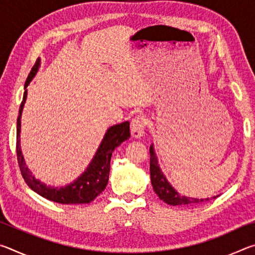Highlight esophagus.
Masks as SVG:
<instances>
[{
	"label": "esophagus",
	"mask_w": 255,
	"mask_h": 255,
	"mask_svg": "<svg viewBox=\"0 0 255 255\" xmlns=\"http://www.w3.org/2000/svg\"><path fill=\"white\" fill-rule=\"evenodd\" d=\"M146 119L144 117H138L133 118L130 128H131V136L135 138H141L144 136V131H145V127H146Z\"/></svg>",
	"instance_id": "34e87169"
}]
</instances>
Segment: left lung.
Here are the masks:
<instances>
[{
  "label": "left lung",
  "mask_w": 255,
  "mask_h": 255,
  "mask_svg": "<svg viewBox=\"0 0 255 255\" xmlns=\"http://www.w3.org/2000/svg\"><path fill=\"white\" fill-rule=\"evenodd\" d=\"M149 172H150V181H152L153 189L156 195L159 197V199L166 202L167 205L172 206H189L200 204V202L209 201L211 199H216L218 196H214L211 198H192V197H185L179 193L176 190L172 187V184L167 181L166 176L159 167L158 159L156 154H155L154 144L149 146Z\"/></svg>",
  "instance_id": "left-lung-1"
}]
</instances>
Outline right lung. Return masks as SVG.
<instances>
[{"mask_svg": "<svg viewBox=\"0 0 255 255\" xmlns=\"http://www.w3.org/2000/svg\"><path fill=\"white\" fill-rule=\"evenodd\" d=\"M39 67L40 58H38L24 83V93L22 102H21L19 108L18 120H16V156H18L21 174H22L25 183L29 185L30 189H32L38 195L50 201L64 205L90 204L107 187L108 180H109L110 159L112 152L123 141L129 139V137H130L129 122L114 125V126L108 128L101 144L99 145V148L97 149L88 167H86V170L73 182L64 185V187H51V185H47L46 183L41 182L40 180L36 179L32 172L28 169L20 144L21 115H22L24 103L27 100V88L33 77L36 76Z\"/></svg>", "mask_w": 255, "mask_h": 255, "instance_id": "obj_1", "label": "right lung"}]
</instances>
